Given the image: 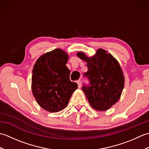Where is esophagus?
I'll return each mask as SVG.
<instances>
[{
  "label": "esophagus",
  "instance_id": "obj_1",
  "mask_svg": "<svg viewBox=\"0 0 149 149\" xmlns=\"http://www.w3.org/2000/svg\"><path fill=\"white\" fill-rule=\"evenodd\" d=\"M77 83L78 84V88H80L81 87V80H78L77 81Z\"/></svg>",
  "mask_w": 149,
  "mask_h": 149
}]
</instances>
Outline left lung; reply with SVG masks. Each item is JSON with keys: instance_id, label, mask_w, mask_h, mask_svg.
Segmentation results:
<instances>
[{"instance_id": "obj_1", "label": "left lung", "mask_w": 149, "mask_h": 149, "mask_svg": "<svg viewBox=\"0 0 149 149\" xmlns=\"http://www.w3.org/2000/svg\"><path fill=\"white\" fill-rule=\"evenodd\" d=\"M77 56L87 63L88 71L84 77L89 84H83L82 89L91 106L99 111H106L120 99L124 86V77L116 59L107 51L98 49L97 54L88 58L83 52Z\"/></svg>"}]
</instances>
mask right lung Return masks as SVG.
<instances>
[{
	"label": "right lung",
	"mask_w": 149,
	"mask_h": 149,
	"mask_svg": "<svg viewBox=\"0 0 149 149\" xmlns=\"http://www.w3.org/2000/svg\"><path fill=\"white\" fill-rule=\"evenodd\" d=\"M68 58L63 50L56 49L40 56L34 65L33 94L38 104L49 112L65 108L77 88V84L70 80Z\"/></svg>",
	"instance_id": "obj_1"
}]
</instances>
